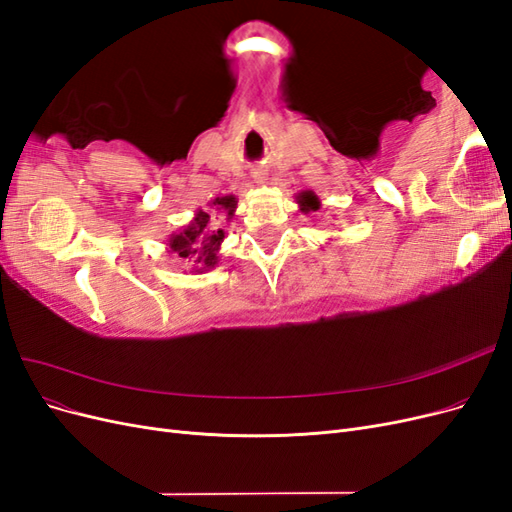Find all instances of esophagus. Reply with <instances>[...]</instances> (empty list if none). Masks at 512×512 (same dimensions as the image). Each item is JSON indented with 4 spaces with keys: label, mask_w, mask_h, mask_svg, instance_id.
Here are the masks:
<instances>
[{
    "label": "esophagus",
    "mask_w": 512,
    "mask_h": 512,
    "mask_svg": "<svg viewBox=\"0 0 512 512\" xmlns=\"http://www.w3.org/2000/svg\"><path fill=\"white\" fill-rule=\"evenodd\" d=\"M254 179H256V181H262V177H260V175H254Z\"/></svg>",
    "instance_id": "obj_1"
}]
</instances>
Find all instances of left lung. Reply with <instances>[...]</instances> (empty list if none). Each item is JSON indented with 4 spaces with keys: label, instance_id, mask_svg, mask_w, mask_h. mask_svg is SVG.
Returning a JSON list of instances; mask_svg holds the SVG:
<instances>
[{
    "label": "left lung",
    "instance_id": "left-lung-1",
    "mask_svg": "<svg viewBox=\"0 0 512 512\" xmlns=\"http://www.w3.org/2000/svg\"><path fill=\"white\" fill-rule=\"evenodd\" d=\"M297 203H299V207H301V211H316L318 207H320V200H318V196L312 192V190H305V192H301L299 196H297Z\"/></svg>",
    "mask_w": 512,
    "mask_h": 512
}]
</instances>
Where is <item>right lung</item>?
<instances>
[{
    "mask_svg": "<svg viewBox=\"0 0 512 512\" xmlns=\"http://www.w3.org/2000/svg\"><path fill=\"white\" fill-rule=\"evenodd\" d=\"M237 211V196H218L209 203V209H198L194 218L168 237V252L194 262L196 273H205L218 267L220 245L224 241L222 220H232Z\"/></svg>",
    "mask_w": 512,
    "mask_h": 512,
    "instance_id": "add662e5",
    "label": "right lung"
}]
</instances>
